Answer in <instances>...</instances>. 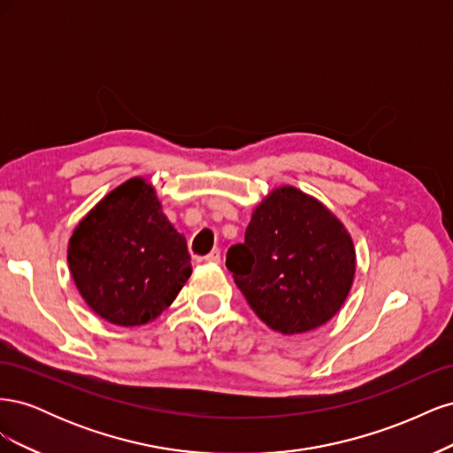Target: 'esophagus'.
<instances>
[{
	"mask_svg": "<svg viewBox=\"0 0 453 453\" xmlns=\"http://www.w3.org/2000/svg\"><path fill=\"white\" fill-rule=\"evenodd\" d=\"M205 260H208V263H211V265H219V263H221V251L213 250L208 257H205Z\"/></svg>",
	"mask_w": 453,
	"mask_h": 453,
	"instance_id": "obj_1",
	"label": "esophagus"
}]
</instances>
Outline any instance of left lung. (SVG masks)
<instances>
[{
	"instance_id": "8db88e82",
	"label": "left lung",
	"mask_w": 453,
	"mask_h": 453,
	"mask_svg": "<svg viewBox=\"0 0 453 453\" xmlns=\"http://www.w3.org/2000/svg\"><path fill=\"white\" fill-rule=\"evenodd\" d=\"M355 260L340 219L318 198L285 185L253 210L245 242L226 253V268L270 328L303 334L333 319L346 303Z\"/></svg>"
}]
</instances>
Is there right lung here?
<instances>
[{"label":"right lung","mask_w":453,"mask_h":453,"mask_svg":"<svg viewBox=\"0 0 453 453\" xmlns=\"http://www.w3.org/2000/svg\"><path fill=\"white\" fill-rule=\"evenodd\" d=\"M67 265L90 310L119 326L157 319L193 272L185 236L143 177L119 185L83 217Z\"/></svg>","instance_id":"add662e5"}]
</instances>
